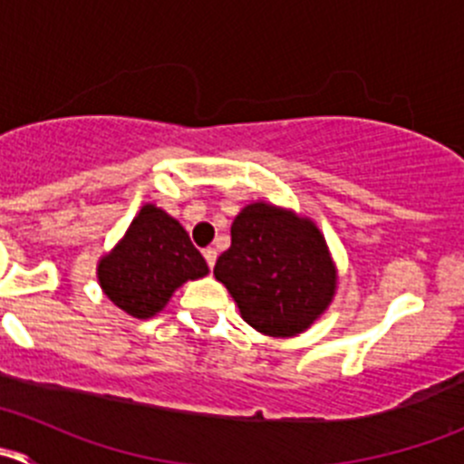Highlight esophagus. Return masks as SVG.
Returning a JSON list of instances; mask_svg holds the SVG:
<instances>
[{"label": "esophagus", "instance_id": "obj_1", "mask_svg": "<svg viewBox=\"0 0 464 464\" xmlns=\"http://www.w3.org/2000/svg\"><path fill=\"white\" fill-rule=\"evenodd\" d=\"M204 258H206V262H208L210 269H213L215 260H218V251H215V249H204Z\"/></svg>", "mask_w": 464, "mask_h": 464}]
</instances>
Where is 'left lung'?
I'll return each instance as SVG.
<instances>
[{
    "label": "left lung",
    "mask_w": 464,
    "mask_h": 464,
    "mask_svg": "<svg viewBox=\"0 0 464 464\" xmlns=\"http://www.w3.org/2000/svg\"><path fill=\"white\" fill-rule=\"evenodd\" d=\"M213 274L242 319L278 339L310 330L332 305L339 285L314 219L262 199L236 215L231 246L215 262Z\"/></svg>",
    "instance_id": "obj_1"
}]
</instances>
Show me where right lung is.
<instances>
[{"label": "right lung", "mask_w": 464, "mask_h": 464, "mask_svg": "<svg viewBox=\"0 0 464 464\" xmlns=\"http://www.w3.org/2000/svg\"><path fill=\"white\" fill-rule=\"evenodd\" d=\"M206 274L208 265L186 228L157 204L141 206L96 266L102 294L132 319L157 316L181 285Z\"/></svg>", "instance_id": "right-lung-1"}]
</instances>
